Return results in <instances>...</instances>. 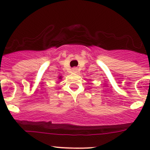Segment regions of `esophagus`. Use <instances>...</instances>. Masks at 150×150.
<instances>
[{
  "instance_id": "esophagus-1",
  "label": "esophagus",
  "mask_w": 150,
  "mask_h": 150,
  "mask_svg": "<svg viewBox=\"0 0 150 150\" xmlns=\"http://www.w3.org/2000/svg\"><path fill=\"white\" fill-rule=\"evenodd\" d=\"M77 68H73V71L74 72V73H76V72H77Z\"/></svg>"
}]
</instances>
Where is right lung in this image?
Segmentation results:
<instances>
[{
	"mask_svg": "<svg viewBox=\"0 0 150 150\" xmlns=\"http://www.w3.org/2000/svg\"><path fill=\"white\" fill-rule=\"evenodd\" d=\"M61 77H60V78H61Z\"/></svg>",
	"mask_w": 150,
	"mask_h": 150,
	"instance_id": "add662e5",
	"label": "right lung"
}]
</instances>
